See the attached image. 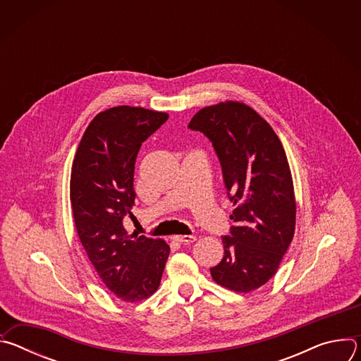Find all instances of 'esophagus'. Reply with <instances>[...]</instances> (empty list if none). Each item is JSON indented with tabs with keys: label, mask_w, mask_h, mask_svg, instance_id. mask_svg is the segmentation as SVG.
<instances>
[{
	"label": "esophagus",
	"mask_w": 361,
	"mask_h": 361,
	"mask_svg": "<svg viewBox=\"0 0 361 361\" xmlns=\"http://www.w3.org/2000/svg\"><path fill=\"white\" fill-rule=\"evenodd\" d=\"M173 240L177 243H194L197 240V237L192 234L191 235H174Z\"/></svg>",
	"instance_id": "esophagus-1"
}]
</instances>
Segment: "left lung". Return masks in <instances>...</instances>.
<instances>
[{
	"mask_svg": "<svg viewBox=\"0 0 361 361\" xmlns=\"http://www.w3.org/2000/svg\"><path fill=\"white\" fill-rule=\"evenodd\" d=\"M188 128L212 141L237 205L212 277L233 291H252L276 274L294 235L295 200L284 148L270 124L243 102L205 107Z\"/></svg>",
	"mask_w": 361,
	"mask_h": 361,
	"instance_id": "obj_1",
	"label": "left lung"
}]
</instances>
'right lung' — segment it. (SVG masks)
<instances>
[{"label": "right lung", "instance_id": "1", "mask_svg": "<svg viewBox=\"0 0 361 361\" xmlns=\"http://www.w3.org/2000/svg\"><path fill=\"white\" fill-rule=\"evenodd\" d=\"M169 114L114 107L87 127L71 170L70 195L80 241L99 279L118 298L141 301L157 291L170 247L160 238L131 234L134 164L141 144Z\"/></svg>", "mask_w": 361, "mask_h": 361}]
</instances>
